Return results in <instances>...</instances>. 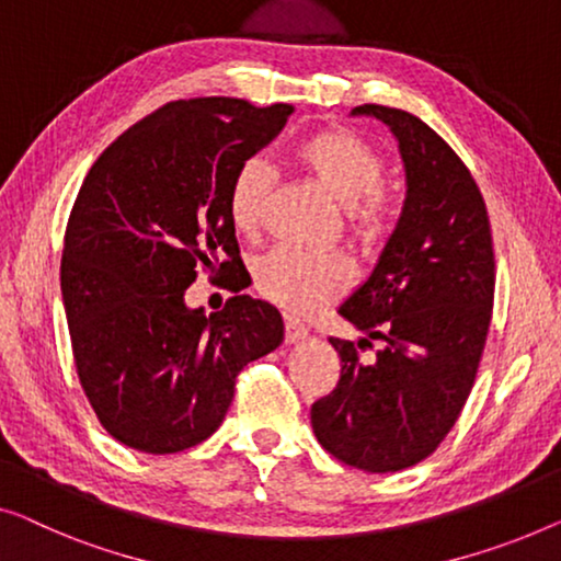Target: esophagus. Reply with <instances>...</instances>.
Returning <instances> with one entry per match:
<instances>
[{
  "mask_svg": "<svg viewBox=\"0 0 561 561\" xmlns=\"http://www.w3.org/2000/svg\"><path fill=\"white\" fill-rule=\"evenodd\" d=\"M309 334V330L305 328L302 322L299 320H295V317H284V340L289 342H299V340H305Z\"/></svg>",
  "mask_w": 561,
  "mask_h": 561,
  "instance_id": "esophagus-1",
  "label": "esophagus"
}]
</instances>
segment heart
Listing matches in <instances>:
<instances>
[{"instance_id":"heart-1","label":"heart","mask_w":561,"mask_h":561,"mask_svg":"<svg viewBox=\"0 0 561 561\" xmlns=\"http://www.w3.org/2000/svg\"><path fill=\"white\" fill-rule=\"evenodd\" d=\"M302 169L345 206V227L365 252L378 249L392 229V201L382 186L386 161L370 144L347 128L309 133L295 148ZM274 186V169L262 156H249L231 173L227 211L233 229L254 233L262 227L266 198ZM355 279L353 264L342 254H317L277 247L256 259V289L274 305L295 314H309L330 305Z\"/></svg>"}]
</instances>
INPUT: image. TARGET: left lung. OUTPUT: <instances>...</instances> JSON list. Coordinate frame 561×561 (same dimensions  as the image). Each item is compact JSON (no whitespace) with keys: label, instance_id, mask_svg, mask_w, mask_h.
<instances>
[{"label":"left lung","instance_id":"8db88e82","mask_svg":"<svg viewBox=\"0 0 561 561\" xmlns=\"http://www.w3.org/2000/svg\"><path fill=\"white\" fill-rule=\"evenodd\" d=\"M353 113L396 133L408 196L370 279L340 307L365 337H330L340 380L312 403V428L337 461L392 473L428 458L463 411L494 307V241L471 171L431 125L375 103Z\"/></svg>","mask_w":561,"mask_h":561}]
</instances>
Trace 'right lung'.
Here are the masks:
<instances>
[{"label":"right lung","instance_id":"add662e5","mask_svg":"<svg viewBox=\"0 0 561 561\" xmlns=\"http://www.w3.org/2000/svg\"><path fill=\"white\" fill-rule=\"evenodd\" d=\"M295 107L171 100L100 153L65 229L62 302L80 386L123 446L179 454L227 415L237 375L284 337L247 287L227 211L231 173ZM198 271L234 291L206 318L182 305Z\"/></svg>","mask_w":561,"mask_h":561}]
</instances>
